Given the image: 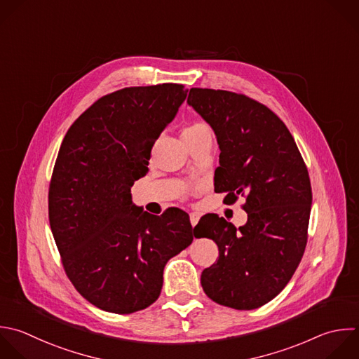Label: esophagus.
<instances>
[{
  "instance_id": "34e87169",
  "label": "esophagus",
  "mask_w": 359,
  "mask_h": 359,
  "mask_svg": "<svg viewBox=\"0 0 359 359\" xmlns=\"http://www.w3.org/2000/svg\"><path fill=\"white\" fill-rule=\"evenodd\" d=\"M199 219H201V213H198V212H192V213L189 215V220H191V224H192V226H196V223L199 222Z\"/></svg>"
}]
</instances>
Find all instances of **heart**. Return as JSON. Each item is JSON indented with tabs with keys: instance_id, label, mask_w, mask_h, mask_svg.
Segmentation results:
<instances>
[{
	"instance_id": "obj_1",
	"label": "heart",
	"mask_w": 359,
	"mask_h": 359,
	"mask_svg": "<svg viewBox=\"0 0 359 359\" xmlns=\"http://www.w3.org/2000/svg\"><path fill=\"white\" fill-rule=\"evenodd\" d=\"M203 129H208V126L205 123H192L189 126H187L184 130H182V136L184 135H192V133H196V132H201Z\"/></svg>"
}]
</instances>
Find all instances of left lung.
I'll list each match as a JSON object with an SVG mask.
<instances>
[{
	"label": "left lung",
	"instance_id": "obj_1",
	"mask_svg": "<svg viewBox=\"0 0 359 359\" xmlns=\"http://www.w3.org/2000/svg\"><path fill=\"white\" fill-rule=\"evenodd\" d=\"M187 102L217 139L215 191L227 194L226 203L245 196L247 212L238 229L215 213L195 226L198 238L219 248L201 283L213 302L252 310L286 286L303 257L311 209L307 168L287 128L265 105L208 88H191Z\"/></svg>",
	"mask_w": 359,
	"mask_h": 359
}]
</instances>
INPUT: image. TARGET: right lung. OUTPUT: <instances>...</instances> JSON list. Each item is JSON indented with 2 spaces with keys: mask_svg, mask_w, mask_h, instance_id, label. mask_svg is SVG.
I'll use <instances>...</instances> for the list:
<instances>
[{
  "mask_svg": "<svg viewBox=\"0 0 359 359\" xmlns=\"http://www.w3.org/2000/svg\"><path fill=\"white\" fill-rule=\"evenodd\" d=\"M187 93L180 84L119 90L63 139L49 188L50 229L67 276L101 310L129 314L154 303L165 264L196 237L187 212L150 215L130 194Z\"/></svg>",
  "mask_w": 359,
  "mask_h": 359,
  "instance_id": "1",
  "label": "right lung"
}]
</instances>
